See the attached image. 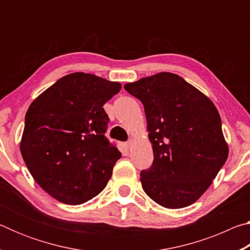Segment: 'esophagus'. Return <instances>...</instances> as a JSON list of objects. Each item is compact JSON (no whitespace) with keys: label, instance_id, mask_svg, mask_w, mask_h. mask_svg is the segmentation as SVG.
<instances>
[{"label":"esophagus","instance_id":"esophagus-1","mask_svg":"<svg viewBox=\"0 0 250 250\" xmlns=\"http://www.w3.org/2000/svg\"><path fill=\"white\" fill-rule=\"evenodd\" d=\"M132 143H133V142H132V140H129L128 142H126V143H125V146H126V149H130V147L132 146Z\"/></svg>","mask_w":250,"mask_h":250}]
</instances>
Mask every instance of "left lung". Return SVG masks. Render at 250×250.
<instances>
[{"label": "left lung", "mask_w": 250, "mask_h": 250, "mask_svg": "<svg viewBox=\"0 0 250 250\" xmlns=\"http://www.w3.org/2000/svg\"><path fill=\"white\" fill-rule=\"evenodd\" d=\"M145 105L153 163L141 171L142 188L166 208L192 205L228 158L221 116L208 97L172 73L125 84Z\"/></svg>", "instance_id": "obj_1"}]
</instances>
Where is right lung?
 Masks as SVG:
<instances>
[{
    "instance_id": "add662e5",
    "label": "right lung",
    "mask_w": 250,
    "mask_h": 250,
    "mask_svg": "<svg viewBox=\"0 0 250 250\" xmlns=\"http://www.w3.org/2000/svg\"><path fill=\"white\" fill-rule=\"evenodd\" d=\"M121 83L92 74L58 79L29 105L21 154L34 180L55 200L79 205L98 195L121 153L104 137L103 108Z\"/></svg>"
}]
</instances>
